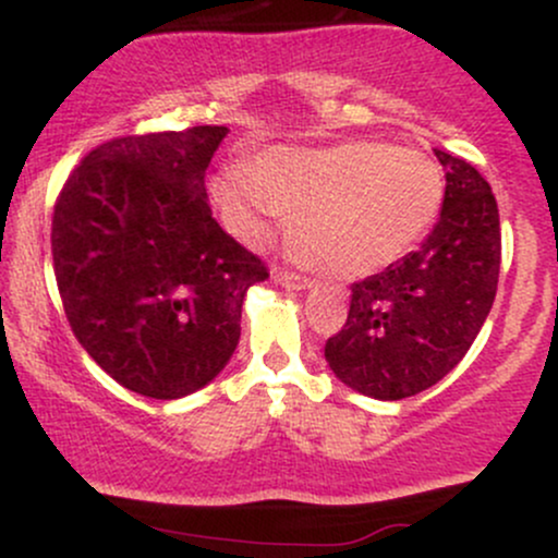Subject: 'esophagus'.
Here are the masks:
<instances>
[{
	"mask_svg": "<svg viewBox=\"0 0 558 558\" xmlns=\"http://www.w3.org/2000/svg\"><path fill=\"white\" fill-rule=\"evenodd\" d=\"M272 280L278 286L291 288V291H306V288H312L310 278H301V275L288 272V270H272Z\"/></svg>",
	"mask_w": 558,
	"mask_h": 558,
	"instance_id": "esophagus-1",
	"label": "esophagus"
}]
</instances>
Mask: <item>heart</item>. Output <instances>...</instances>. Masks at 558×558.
Segmentation results:
<instances>
[{"label":"heart","instance_id":"heart-1","mask_svg":"<svg viewBox=\"0 0 558 558\" xmlns=\"http://www.w3.org/2000/svg\"><path fill=\"white\" fill-rule=\"evenodd\" d=\"M444 194L433 157L383 141L270 149L252 175L233 172L215 183L243 239L259 241L280 213L293 215V257L323 259L338 278H362L403 257L433 226Z\"/></svg>","mask_w":558,"mask_h":558}]
</instances>
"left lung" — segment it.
Instances as JSON below:
<instances>
[{
	"label": "left lung",
	"mask_w": 558,
	"mask_h": 558,
	"mask_svg": "<svg viewBox=\"0 0 558 558\" xmlns=\"http://www.w3.org/2000/svg\"><path fill=\"white\" fill-rule=\"evenodd\" d=\"M446 170L440 217L417 252L351 286L345 325L325 343L343 386L377 401L417 396L475 343L501 270V222L488 181L435 149Z\"/></svg>",
	"instance_id": "left-lung-1"
}]
</instances>
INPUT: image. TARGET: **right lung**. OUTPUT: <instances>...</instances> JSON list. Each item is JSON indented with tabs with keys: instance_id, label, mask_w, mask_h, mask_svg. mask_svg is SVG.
I'll list each match as a JSON object with an SVG mask.
<instances>
[{
	"instance_id": "add662e5",
	"label": "right lung",
	"mask_w": 558,
	"mask_h": 558,
	"mask_svg": "<svg viewBox=\"0 0 558 558\" xmlns=\"http://www.w3.org/2000/svg\"><path fill=\"white\" fill-rule=\"evenodd\" d=\"M226 125L123 136L88 151L54 204L70 328L112 380L172 401L209 386L241 338L259 257L217 226L204 172Z\"/></svg>"
}]
</instances>
